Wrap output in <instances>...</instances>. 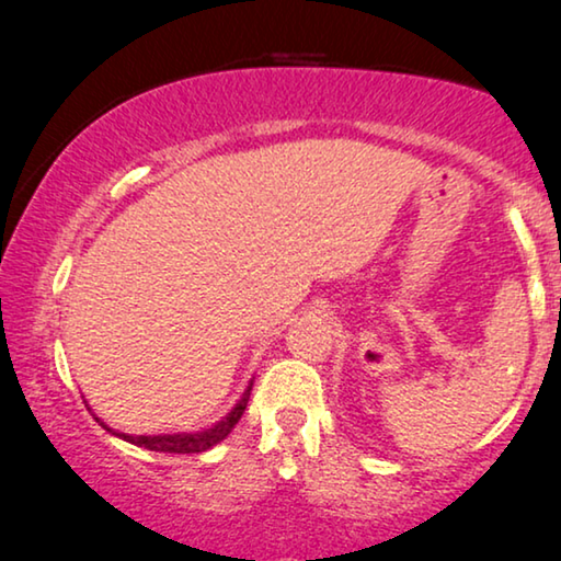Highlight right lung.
<instances>
[{"instance_id":"1","label":"right lung","mask_w":561,"mask_h":561,"mask_svg":"<svg viewBox=\"0 0 561 561\" xmlns=\"http://www.w3.org/2000/svg\"><path fill=\"white\" fill-rule=\"evenodd\" d=\"M250 390L252 382L244 390L240 401L232 411L227 413L219 424H214L211 428H204V432H194V434H160V436H133V434H117L122 439L129 444H137V447H145L150 451H171V455H194V451H206L211 449L214 444H219L221 439H227V434L232 432L237 421L242 419L244 409H248L250 401ZM104 426V424H102Z\"/></svg>"}]
</instances>
